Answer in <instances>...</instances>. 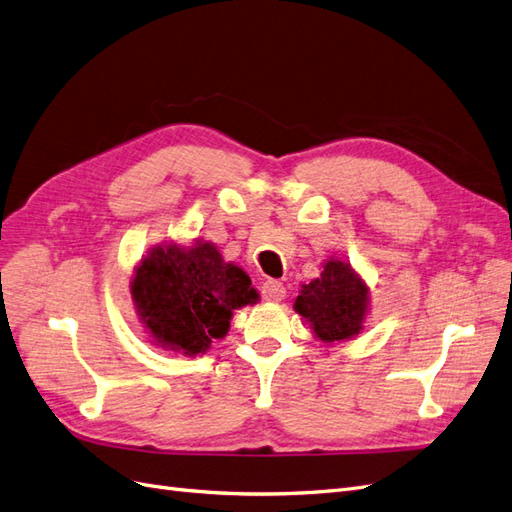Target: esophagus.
I'll return each mask as SVG.
<instances>
[{
    "label": "esophagus",
    "instance_id": "1",
    "mask_svg": "<svg viewBox=\"0 0 512 512\" xmlns=\"http://www.w3.org/2000/svg\"><path fill=\"white\" fill-rule=\"evenodd\" d=\"M260 294H262V299H265V301H282L286 297V288H284L282 282L267 280V282H262Z\"/></svg>",
    "mask_w": 512,
    "mask_h": 512
}]
</instances>
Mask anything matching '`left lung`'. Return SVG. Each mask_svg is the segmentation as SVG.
<instances>
[{
  "instance_id": "left-lung-1",
  "label": "left lung",
  "mask_w": 512,
  "mask_h": 512,
  "mask_svg": "<svg viewBox=\"0 0 512 512\" xmlns=\"http://www.w3.org/2000/svg\"><path fill=\"white\" fill-rule=\"evenodd\" d=\"M294 309L312 324L322 342L350 339L363 329L367 288L346 262L329 260L318 280L303 286Z\"/></svg>"
}]
</instances>
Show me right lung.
<instances>
[{"mask_svg":"<svg viewBox=\"0 0 512 512\" xmlns=\"http://www.w3.org/2000/svg\"><path fill=\"white\" fill-rule=\"evenodd\" d=\"M136 312L166 348L205 352L226 335L232 309L258 299L250 277L224 262L211 243L190 250L166 245L153 250L132 282Z\"/></svg>","mask_w":512,"mask_h":512,"instance_id":"add662e5","label":"right lung"}]
</instances>
